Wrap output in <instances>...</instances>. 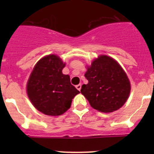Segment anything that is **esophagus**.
Returning <instances> with one entry per match:
<instances>
[{
	"label": "esophagus",
	"instance_id": "obj_1",
	"mask_svg": "<svg viewBox=\"0 0 154 154\" xmlns=\"http://www.w3.org/2000/svg\"><path fill=\"white\" fill-rule=\"evenodd\" d=\"M81 86H82L81 84H78V85H77V86H76V88H77V90L80 91V89H81Z\"/></svg>",
	"mask_w": 154,
	"mask_h": 154
}]
</instances>
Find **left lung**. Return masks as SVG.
Instances as JSON below:
<instances>
[{
    "instance_id": "8db88e82",
    "label": "left lung",
    "mask_w": 154,
    "mask_h": 154,
    "mask_svg": "<svg viewBox=\"0 0 154 154\" xmlns=\"http://www.w3.org/2000/svg\"><path fill=\"white\" fill-rule=\"evenodd\" d=\"M88 84L82 86L81 94L92 108L102 112L118 110L127 101L130 83L120 65L111 57L99 56L87 68Z\"/></svg>"
}]
</instances>
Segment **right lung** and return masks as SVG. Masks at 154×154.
Returning a JSON list of instances; mask_svg holds the SVG:
<instances>
[{"instance_id": "obj_1", "label": "right lung", "mask_w": 154, "mask_h": 154, "mask_svg": "<svg viewBox=\"0 0 154 154\" xmlns=\"http://www.w3.org/2000/svg\"><path fill=\"white\" fill-rule=\"evenodd\" d=\"M66 64L57 55L42 58L34 67L27 84L29 99L39 112L57 116L71 107L74 96L80 93L62 71Z\"/></svg>"}]
</instances>
